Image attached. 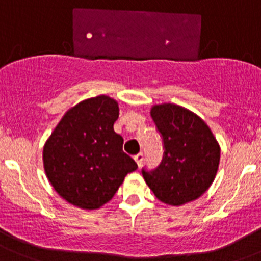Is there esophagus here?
Segmentation results:
<instances>
[{
    "label": "esophagus",
    "mask_w": 261,
    "mask_h": 261,
    "mask_svg": "<svg viewBox=\"0 0 261 261\" xmlns=\"http://www.w3.org/2000/svg\"><path fill=\"white\" fill-rule=\"evenodd\" d=\"M134 159H135L136 164H138L139 167H141V164H143L144 162V154L143 152H139V154H136L135 156H134Z\"/></svg>",
    "instance_id": "1"
}]
</instances>
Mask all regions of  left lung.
I'll return each instance as SVG.
<instances>
[{
	"instance_id": "8db88e82",
	"label": "left lung",
	"mask_w": 261,
	"mask_h": 261,
	"mask_svg": "<svg viewBox=\"0 0 261 261\" xmlns=\"http://www.w3.org/2000/svg\"><path fill=\"white\" fill-rule=\"evenodd\" d=\"M151 117L163 140V160L141 173L163 203L180 206L201 197L217 173L220 146L202 118L173 103L158 105Z\"/></svg>"
}]
</instances>
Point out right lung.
I'll return each instance as SVG.
<instances>
[{"instance_id": "right-lung-1", "label": "right lung", "mask_w": 261, "mask_h": 261, "mask_svg": "<svg viewBox=\"0 0 261 261\" xmlns=\"http://www.w3.org/2000/svg\"><path fill=\"white\" fill-rule=\"evenodd\" d=\"M117 118L115 99H84L63 116L44 146L49 181L60 197L80 208L103 206L138 168L122 151V136L114 130Z\"/></svg>"}]
</instances>
